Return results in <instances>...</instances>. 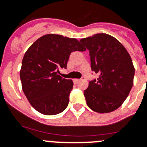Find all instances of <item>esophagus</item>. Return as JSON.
<instances>
[{
    "label": "esophagus",
    "mask_w": 147,
    "mask_h": 147,
    "mask_svg": "<svg viewBox=\"0 0 147 147\" xmlns=\"http://www.w3.org/2000/svg\"><path fill=\"white\" fill-rule=\"evenodd\" d=\"M80 81H81V80L77 79V78H76V79H74V82H75V83H78V82H79Z\"/></svg>",
    "instance_id": "1"
}]
</instances>
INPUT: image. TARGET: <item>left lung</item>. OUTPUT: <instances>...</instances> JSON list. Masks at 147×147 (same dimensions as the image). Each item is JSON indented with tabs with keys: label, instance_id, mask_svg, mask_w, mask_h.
Returning a JSON list of instances; mask_svg holds the SVG:
<instances>
[{
	"label": "left lung",
	"instance_id": "obj_1",
	"mask_svg": "<svg viewBox=\"0 0 147 147\" xmlns=\"http://www.w3.org/2000/svg\"><path fill=\"white\" fill-rule=\"evenodd\" d=\"M80 41L89 51L91 69L99 76L84 91L87 105L96 113H111L122 105L133 86L134 67L131 56L108 34L99 33Z\"/></svg>",
	"mask_w": 147,
	"mask_h": 147
}]
</instances>
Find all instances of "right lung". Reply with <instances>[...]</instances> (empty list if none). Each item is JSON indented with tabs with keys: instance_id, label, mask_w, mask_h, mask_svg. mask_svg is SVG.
Wrapping results in <instances>:
<instances>
[{
	"instance_id": "right-lung-1",
	"label": "right lung",
	"mask_w": 147,
	"mask_h": 147,
	"mask_svg": "<svg viewBox=\"0 0 147 147\" xmlns=\"http://www.w3.org/2000/svg\"><path fill=\"white\" fill-rule=\"evenodd\" d=\"M84 51L77 39L54 34L40 37L29 47L20 76L22 90L33 108L47 115L65 110L73 82L63 78L59 69H66L71 52Z\"/></svg>"
}]
</instances>
